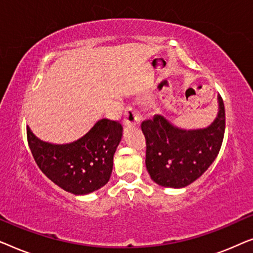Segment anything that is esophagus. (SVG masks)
I'll return each mask as SVG.
<instances>
[{
	"mask_svg": "<svg viewBox=\"0 0 253 253\" xmlns=\"http://www.w3.org/2000/svg\"><path fill=\"white\" fill-rule=\"evenodd\" d=\"M124 126H139L141 122L140 113L132 107H126L124 109Z\"/></svg>",
	"mask_w": 253,
	"mask_h": 253,
	"instance_id": "esophagus-1",
	"label": "esophagus"
}]
</instances>
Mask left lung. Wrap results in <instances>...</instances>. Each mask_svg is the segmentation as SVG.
<instances>
[{"label": "left lung", "instance_id": "left-lung-1", "mask_svg": "<svg viewBox=\"0 0 253 253\" xmlns=\"http://www.w3.org/2000/svg\"><path fill=\"white\" fill-rule=\"evenodd\" d=\"M217 115L209 126L186 130L162 115L144 121L146 168L151 178L165 188H185L205 172L222 145L226 113L217 95Z\"/></svg>", "mask_w": 253, "mask_h": 253}]
</instances>
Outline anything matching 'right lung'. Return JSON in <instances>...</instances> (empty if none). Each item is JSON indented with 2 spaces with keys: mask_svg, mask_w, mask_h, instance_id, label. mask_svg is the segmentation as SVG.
I'll return each instance as SVG.
<instances>
[{
  "mask_svg": "<svg viewBox=\"0 0 253 253\" xmlns=\"http://www.w3.org/2000/svg\"><path fill=\"white\" fill-rule=\"evenodd\" d=\"M121 123L102 119L79 139L51 144L27 126L30 150L41 171L65 191L88 195L108 183L116 148L122 139Z\"/></svg>",
  "mask_w": 253,
  "mask_h": 253,
  "instance_id": "add662e5",
  "label": "right lung"
}]
</instances>
